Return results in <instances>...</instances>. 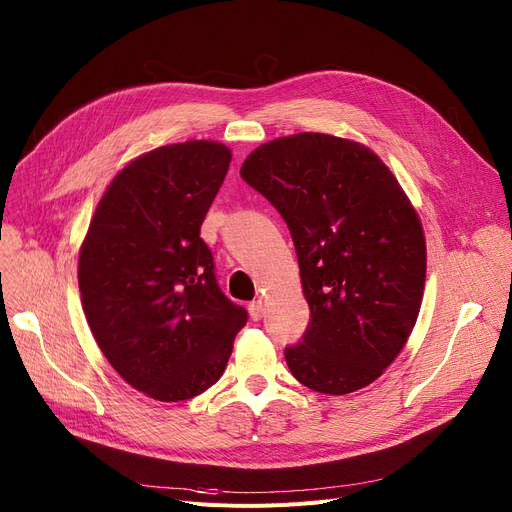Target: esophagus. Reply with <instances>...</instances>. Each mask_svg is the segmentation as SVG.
Listing matches in <instances>:
<instances>
[{
	"instance_id": "1",
	"label": "esophagus",
	"mask_w": 512,
	"mask_h": 512,
	"mask_svg": "<svg viewBox=\"0 0 512 512\" xmlns=\"http://www.w3.org/2000/svg\"><path fill=\"white\" fill-rule=\"evenodd\" d=\"M249 315H251L253 321H259V319L265 315V305H263L261 301H253V303L249 305Z\"/></svg>"
}]
</instances>
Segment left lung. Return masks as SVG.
Instances as JSON below:
<instances>
[{"label": "left lung", "mask_w": 512, "mask_h": 512, "mask_svg": "<svg viewBox=\"0 0 512 512\" xmlns=\"http://www.w3.org/2000/svg\"><path fill=\"white\" fill-rule=\"evenodd\" d=\"M240 176L284 218L309 326L286 348L303 386L351 394L405 348L423 301L425 236L396 176L369 147L321 132L259 145Z\"/></svg>", "instance_id": "8db88e82"}]
</instances>
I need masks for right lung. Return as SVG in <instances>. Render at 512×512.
<instances>
[{
    "label": "right lung",
    "mask_w": 512,
    "mask_h": 512,
    "mask_svg": "<svg viewBox=\"0 0 512 512\" xmlns=\"http://www.w3.org/2000/svg\"><path fill=\"white\" fill-rule=\"evenodd\" d=\"M230 159L222 143L186 141L128 161L80 245V301L95 342L132 388L161 402L218 382L247 324L201 238Z\"/></svg>",
    "instance_id": "1"
}]
</instances>
